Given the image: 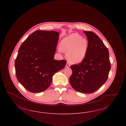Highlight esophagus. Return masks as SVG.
<instances>
[{"instance_id": "1", "label": "esophagus", "mask_w": 126, "mask_h": 126, "mask_svg": "<svg viewBox=\"0 0 126 126\" xmlns=\"http://www.w3.org/2000/svg\"><path fill=\"white\" fill-rule=\"evenodd\" d=\"M66 67L68 68V67H69L70 66V64H69V63H67L66 64Z\"/></svg>"}]
</instances>
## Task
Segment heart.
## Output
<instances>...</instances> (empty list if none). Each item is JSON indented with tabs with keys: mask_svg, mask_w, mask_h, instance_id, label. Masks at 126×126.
Instances as JSON below:
<instances>
[{
	"mask_svg": "<svg viewBox=\"0 0 126 126\" xmlns=\"http://www.w3.org/2000/svg\"><path fill=\"white\" fill-rule=\"evenodd\" d=\"M88 48V42L77 33H73L63 38L60 43V48L66 52L68 60L73 64H78L84 60Z\"/></svg>",
	"mask_w": 126,
	"mask_h": 126,
	"instance_id": "1",
	"label": "heart"
}]
</instances>
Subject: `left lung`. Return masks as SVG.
<instances>
[{
	"label": "left lung",
	"instance_id": "8db88e82",
	"mask_svg": "<svg viewBox=\"0 0 126 126\" xmlns=\"http://www.w3.org/2000/svg\"><path fill=\"white\" fill-rule=\"evenodd\" d=\"M83 32L88 40L87 52L81 63L70 66L72 74L69 82L74 90L91 94L106 82L110 63L108 48L100 38L92 32Z\"/></svg>",
	"mask_w": 126,
	"mask_h": 126
}]
</instances>
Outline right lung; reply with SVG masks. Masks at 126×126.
Instances as JSON below:
<instances>
[{"mask_svg":"<svg viewBox=\"0 0 126 126\" xmlns=\"http://www.w3.org/2000/svg\"><path fill=\"white\" fill-rule=\"evenodd\" d=\"M60 33L36 31L27 37L19 49L15 61L19 83L32 93L46 90L52 77L66 66L65 60H54Z\"/></svg>","mask_w":126,"mask_h":126,"instance_id":"add662e5","label":"right lung"}]
</instances>
